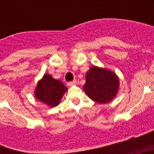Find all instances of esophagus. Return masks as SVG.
I'll return each instance as SVG.
<instances>
[{
    "label": "esophagus",
    "instance_id": "esophagus-1",
    "mask_svg": "<svg viewBox=\"0 0 154 154\" xmlns=\"http://www.w3.org/2000/svg\"><path fill=\"white\" fill-rule=\"evenodd\" d=\"M76 83H77V81L75 79V80H73V81H72V82H68V85H69V86H71V85H75Z\"/></svg>",
    "mask_w": 154,
    "mask_h": 154
}]
</instances>
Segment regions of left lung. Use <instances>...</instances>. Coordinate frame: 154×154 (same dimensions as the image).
Masks as SVG:
<instances>
[{"label": "left lung", "mask_w": 154, "mask_h": 154, "mask_svg": "<svg viewBox=\"0 0 154 154\" xmlns=\"http://www.w3.org/2000/svg\"><path fill=\"white\" fill-rule=\"evenodd\" d=\"M85 79L84 90L96 103H109L117 93L119 82L112 72L94 66L88 71Z\"/></svg>", "instance_id": "8db88e82"}]
</instances>
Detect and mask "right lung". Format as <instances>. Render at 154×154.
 I'll use <instances>...</instances> for the list:
<instances>
[{"mask_svg": "<svg viewBox=\"0 0 154 154\" xmlns=\"http://www.w3.org/2000/svg\"><path fill=\"white\" fill-rule=\"evenodd\" d=\"M67 88L59 80L45 74L38 82L35 90V96L39 101L53 107L58 106Z\"/></svg>", "mask_w": 154, "mask_h": 154, "instance_id": "right-lung-1", "label": "right lung"}]
</instances>
